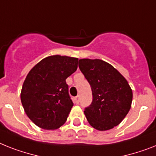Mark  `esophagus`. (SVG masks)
<instances>
[{
  "instance_id": "obj_1",
  "label": "esophagus",
  "mask_w": 156,
  "mask_h": 156,
  "mask_svg": "<svg viewBox=\"0 0 156 156\" xmlns=\"http://www.w3.org/2000/svg\"><path fill=\"white\" fill-rule=\"evenodd\" d=\"M80 96H76V97H74V102L76 103V104H79L80 103Z\"/></svg>"
}]
</instances>
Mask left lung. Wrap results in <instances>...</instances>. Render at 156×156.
I'll list each match as a JSON object with an SVG mask.
<instances>
[{
    "instance_id": "left-lung-1",
    "label": "left lung",
    "mask_w": 156,
    "mask_h": 156,
    "mask_svg": "<svg viewBox=\"0 0 156 156\" xmlns=\"http://www.w3.org/2000/svg\"><path fill=\"white\" fill-rule=\"evenodd\" d=\"M79 68L92 88V102L84 109L90 125L106 131L119 124L132 102L127 80L110 64L99 59H80Z\"/></svg>"
}]
</instances>
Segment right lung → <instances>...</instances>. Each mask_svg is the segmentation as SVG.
<instances>
[{"label": "right lung", "instance_id": "add662e5", "mask_svg": "<svg viewBox=\"0 0 156 156\" xmlns=\"http://www.w3.org/2000/svg\"><path fill=\"white\" fill-rule=\"evenodd\" d=\"M78 58L50 56L31 69L23 83L20 100L29 119L45 130L59 128L73 106L66 79L77 69Z\"/></svg>", "mask_w": 156, "mask_h": 156}]
</instances>
